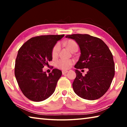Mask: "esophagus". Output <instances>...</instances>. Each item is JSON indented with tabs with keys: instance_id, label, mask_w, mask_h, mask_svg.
I'll use <instances>...</instances> for the list:
<instances>
[{
	"instance_id": "34e87169",
	"label": "esophagus",
	"mask_w": 127,
	"mask_h": 127,
	"mask_svg": "<svg viewBox=\"0 0 127 127\" xmlns=\"http://www.w3.org/2000/svg\"><path fill=\"white\" fill-rule=\"evenodd\" d=\"M68 70H63V71H62V74L64 75V74H66V73H68Z\"/></svg>"
}]
</instances>
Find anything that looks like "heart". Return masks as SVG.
Wrapping results in <instances>:
<instances>
[{
	"mask_svg": "<svg viewBox=\"0 0 127 127\" xmlns=\"http://www.w3.org/2000/svg\"><path fill=\"white\" fill-rule=\"evenodd\" d=\"M64 45L66 46L67 48L69 49L70 50L73 51L74 50H78V46L77 43L73 40H69L66 41L64 42ZM60 49H61V46L60 44H57L54 47L52 51V56L53 58L57 57L59 55ZM73 63V61L72 60H67V59H60L59 61H58L56 63V65L58 68L63 70H66L71 66Z\"/></svg>",
	"mask_w": 127,
	"mask_h": 127,
	"instance_id": "obj_1",
	"label": "heart"
}]
</instances>
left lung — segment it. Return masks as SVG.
Instances as JSON below:
<instances>
[{
	"label": "left lung",
	"instance_id": "1",
	"mask_svg": "<svg viewBox=\"0 0 127 127\" xmlns=\"http://www.w3.org/2000/svg\"><path fill=\"white\" fill-rule=\"evenodd\" d=\"M66 38L74 40L78 45L81 55L74 68L76 77L72 86L75 93L89 100L98 99L108 90L115 74L112 53L100 38L87 34H73ZM88 68L85 76L78 68Z\"/></svg>",
	"mask_w": 127,
	"mask_h": 127
}]
</instances>
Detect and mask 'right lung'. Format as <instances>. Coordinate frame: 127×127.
<instances>
[{
  "mask_svg": "<svg viewBox=\"0 0 127 127\" xmlns=\"http://www.w3.org/2000/svg\"><path fill=\"white\" fill-rule=\"evenodd\" d=\"M64 35H42L32 37L19 49L14 74L23 95L33 101H42L55 91L62 72L58 69L46 74L42 70L52 60V51Z\"/></svg>",
  "mask_w": 127,
  "mask_h": 127,
  "instance_id": "obj_1",
  "label": "right lung"
}]
</instances>
